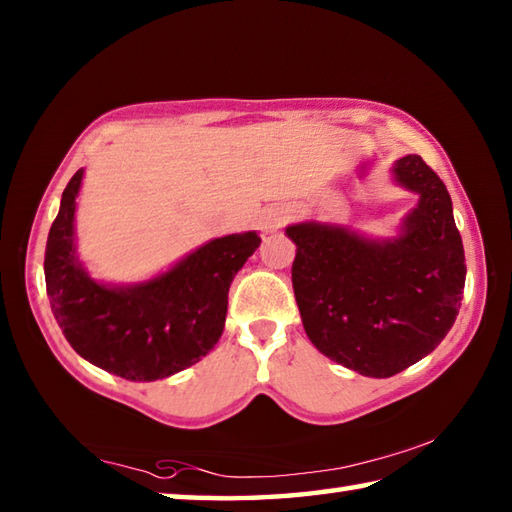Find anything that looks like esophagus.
<instances>
[{"mask_svg": "<svg viewBox=\"0 0 512 512\" xmlns=\"http://www.w3.org/2000/svg\"><path fill=\"white\" fill-rule=\"evenodd\" d=\"M289 219V210L287 207H268L262 214V230L264 232H273L280 228V225Z\"/></svg>", "mask_w": 512, "mask_h": 512, "instance_id": "obj_1", "label": "esophagus"}]
</instances>
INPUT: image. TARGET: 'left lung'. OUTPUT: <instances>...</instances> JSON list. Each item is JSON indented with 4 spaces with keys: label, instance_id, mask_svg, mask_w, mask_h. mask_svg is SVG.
Masks as SVG:
<instances>
[{
    "label": "left lung",
    "instance_id": "left-lung-1",
    "mask_svg": "<svg viewBox=\"0 0 512 512\" xmlns=\"http://www.w3.org/2000/svg\"><path fill=\"white\" fill-rule=\"evenodd\" d=\"M393 180L418 194L395 237L350 225H287L296 244L293 293L318 352L363 377H393L427 357L458 316L463 241L443 180L420 155L395 160Z\"/></svg>",
    "mask_w": 512,
    "mask_h": 512
}]
</instances>
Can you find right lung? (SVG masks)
Returning a JSON list of instances; mask_svg holds the SVG:
<instances>
[{
    "instance_id": "right-lung-1",
    "label": "right lung",
    "mask_w": 512,
    "mask_h": 512,
    "mask_svg": "<svg viewBox=\"0 0 512 512\" xmlns=\"http://www.w3.org/2000/svg\"><path fill=\"white\" fill-rule=\"evenodd\" d=\"M69 180L45 250L51 311L85 361L131 381H155L194 366L219 343L235 275L262 239L255 230L207 241L144 282L94 280L76 255V198Z\"/></svg>"
}]
</instances>
